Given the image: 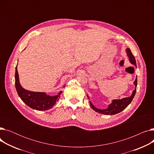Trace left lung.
I'll return each instance as SVG.
<instances>
[{
  "label": "left lung",
  "instance_id": "1",
  "mask_svg": "<svg viewBox=\"0 0 154 154\" xmlns=\"http://www.w3.org/2000/svg\"><path fill=\"white\" fill-rule=\"evenodd\" d=\"M127 55L128 57V59L131 63L134 65L135 66H137L136 65V61L135 59L134 56L133 55L131 51L130 48H127L126 50ZM134 84L135 85V90L132 92V94L131 97H128L124 98L121 100H114L112 101V103L109 105V106L108 109H105V110H100L97 108L95 107L90 102L91 107L97 112H99L100 114H106V115H114L117 114V113L120 112L121 111H122L124 109H125L129 104L131 103L132 102L133 98L134 97L135 92H136V87L137 85V79H135V80L134 81Z\"/></svg>",
  "mask_w": 154,
  "mask_h": 154
}]
</instances>
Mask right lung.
<instances>
[{
	"mask_svg": "<svg viewBox=\"0 0 154 154\" xmlns=\"http://www.w3.org/2000/svg\"><path fill=\"white\" fill-rule=\"evenodd\" d=\"M15 88L19 96L27 106L32 109L37 110H48L52 108L60 98V94L62 92H60L58 95L51 97L47 95L44 92H30L24 89L19 83L17 66L15 67Z\"/></svg>",
	"mask_w": 154,
	"mask_h": 154,
	"instance_id": "right-lung-1",
	"label": "right lung"
}]
</instances>
